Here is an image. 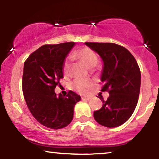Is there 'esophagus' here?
<instances>
[{"mask_svg": "<svg viewBox=\"0 0 159 159\" xmlns=\"http://www.w3.org/2000/svg\"><path fill=\"white\" fill-rule=\"evenodd\" d=\"M81 98L83 100H90V99H91V97L90 96H83Z\"/></svg>", "mask_w": 159, "mask_h": 159, "instance_id": "34e87169", "label": "esophagus"}]
</instances>
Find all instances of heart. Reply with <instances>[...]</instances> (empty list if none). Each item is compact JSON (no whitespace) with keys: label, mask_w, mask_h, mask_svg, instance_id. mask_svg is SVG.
<instances>
[{"label":"heart","mask_w":159,"mask_h":159,"mask_svg":"<svg viewBox=\"0 0 159 159\" xmlns=\"http://www.w3.org/2000/svg\"><path fill=\"white\" fill-rule=\"evenodd\" d=\"M71 57L73 60H78L81 61L87 66L88 68H93L97 64L98 58L97 54L92 49L87 47L78 49L71 54ZM71 69L70 60H66L63 64V72L66 75L69 74ZM93 83L90 80L87 79H76L72 82L71 87L74 90L77 91L80 93H87L92 87Z\"/></svg>","instance_id":"1"}]
</instances>
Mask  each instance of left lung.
Listing matches in <instances>:
<instances>
[{"mask_svg":"<svg viewBox=\"0 0 159 159\" xmlns=\"http://www.w3.org/2000/svg\"><path fill=\"white\" fill-rule=\"evenodd\" d=\"M103 61L102 91H107L106 101L93 112L98 123L108 128L117 127L131 117L138 102L140 89V68L135 58L126 48L115 43H85Z\"/></svg>","mask_w":159,"mask_h":159,"instance_id":"1","label":"left lung"}]
</instances>
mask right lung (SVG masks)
<instances>
[{
    "label": "right lung",
    "instance_id": "1",
    "mask_svg": "<svg viewBox=\"0 0 159 159\" xmlns=\"http://www.w3.org/2000/svg\"><path fill=\"white\" fill-rule=\"evenodd\" d=\"M75 43L44 45L33 52L24 64L22 90L25 102L34 117L52 129L69 125L73 119L74 107L81 96L70 90L66 96L54 93L63 78V64Z\"/></svg>",
    "mask_w": 159,
    "mask_h": 159
}]
</instances>
